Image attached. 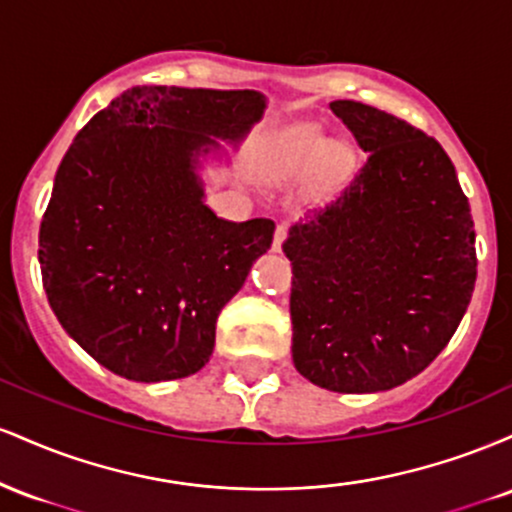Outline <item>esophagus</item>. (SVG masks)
<instances>
[{
  "label": "esophagus",
  "mask_w": 512,
  "mask_h": 512,
  "mask_svg": "<svg viewBox=\"0 0 512 512\" xmlns=\"http://www.w3.org/2000/svg\"><path fill=\"white\" fill-rule=\"evenodd\" d=\"M286 236H289V226H286V223H279V226H276V231H274V243H272V248L276 252H279L281 245L286 243Z\"/></svg>",
  "instance_id": "34e87169"
}]
</instances>
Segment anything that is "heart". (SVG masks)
Masks as SVG:
<instances>
[{"instance_id": "b5f03b06", "label": "heart", "mask_w": 512, "mask_h": 512, "mask_svg": "<svg viewBox=\"0 0 512 512\" xmlns=\"http://www.w3.org/2000/svg\"><path fill=\"white\" fill-rule=\"evenodd\" d=\"M337 161V146L327 142L320 132H298L281 146L279 168L289 178H313Z\"/></svg>"}]
</instances>
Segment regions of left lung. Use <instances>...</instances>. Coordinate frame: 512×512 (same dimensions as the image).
I'll return each mask as SVG.
<instances>
[{"label":"left lung","mask_w":512,"mask_h":512,"mask_svg":"<svg viewBox=\"0 0 512 512\" xmlns=\"http://www.w3.org/2000/svg\"><path fill=\"white\" fill-rule=\"evenodd\" d=\"M330 108L366 163L284 243L293 363L332 392L392 390L448 346L472 301V211L436 139L373 105Z\"/></svg>","instance_id":"1"}]
</instances>
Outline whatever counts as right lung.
Segmentation results:
<instances>
[{
  "instance_id": "right-lung-1",
  "label": "right lung",
  "mask_w": 512,
  "mask_h": 512,
  "mask_svg": "<svg viewBox=\"0 0 512 512\" xmlns=\"http://www.w3.org/2000/svg\"><path fill=\"white\" fill-rule=\"evenodd\" d=\"M264 108L257 91L134 86L64 154L40 223L43 286L64 332L115 375L161 383L209 363L274 221L219 219L197 163Z\"/></svg>"
}]
</instances>
